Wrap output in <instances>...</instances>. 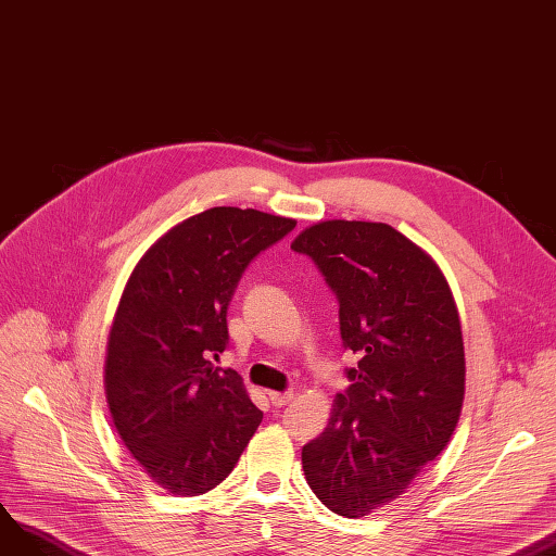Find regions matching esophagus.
Listing matches in <instances>:
<instances>
[{"label":"esophagus","instance_id":"obj_1","mask_svg":"<svg viewBox=\"0 0 556 556\" xmlns=\"http://www.w3.org/2000/svg\"><path fill=\"white\" fill-rule=\"evenodd\" d=\"M294 401V393L292 391H269V403L274 405V407H285L287 403H292Z\"/></svg>","mask_w":556,"mask_h":556}]
</instances>
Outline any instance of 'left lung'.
<instances>
[{"label":"left lung","instance_id":"8db88e82","mask_svg":"<svg viewBox=\"0 0 556 556\" xmlns=\"http://www.w3.org/2000/svg\"><path fill=\"white\" fill-rule=\"evenodd\" d=\"M292 249L321 271L339 303L343 368L328 428L303 445L314 495L346 518L395 500L451 441L464 403L459 314L434 260L374 222H321Z\"/></svg>","mask_w":556,"mask_h":556}]
</instances>
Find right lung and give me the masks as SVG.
Instances as JSON below:
<instances>
[{"mask_svg": "<svg viewBox=\"0 0 556 556\" xmlns=\"http://www.w3.org/2000/svg\"><path fill=\"white\" fill-rule=\"evenodd\" d=\"M296 226L247 207H210L163 235L122 294L105 355L115 428L149 478L190 497L228 478L262 412L232 368L228 305L249 264Z\"/></svg>", "mask_w": 556, "mask_h": 556, "instance_id": "1", "label": "right lung"}]
</instances>
